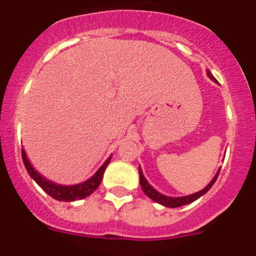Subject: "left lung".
Instances as JSON below:
<instances>
[{"mask_svg":"<svg viewBox=\"0 0 256 256\" xmlns=\"http://www.w3.org/2000/svg\"><path fill=\"white\" fill-rule=\"evenodd\" d=\"M207 76L212 80H213L214 82H216V78L212 76V73L209 70H207ZM219 171H220V168L218 170V172H216V176L213 177V180H212L210 182H209L208 184L204 188H203V190H200V192L192 193V194H188V196H183V197H168V196L162 194V193H160L158 190H154V188L152 187L151 184H150L148 180L144 178L141 167H138V174H140V184H141V188H142V190L144 192V194H146L148 198H151L152 200H154V202L158 203V204H162V206H164V207H168V208H177V207H182V206H186V204H190V203L194 202V200H197L198 198L202 197L203 194H206V193H207L208 190H210L212 186L216 183V178H218Z\"/></svg>","mask_w":256,"mask_h":256,"instance_id":"obj_1","label":"left lung"}]
</instances>
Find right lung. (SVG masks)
I'll return each mask as SVG.
<instances>
[{
  "label": "right lung",
  "instance_id": "right-lung-1",
  "mask_svg": "<svg viewBox=\"0 0 256 256\" xmlns=\"http://www.w3.org/2000/svg\"><path fill=\"white\" fill-rule=\"evenodd\" d=\"M22 160L28 174H30V178H33V180H34L47 194L50 196L54 200H60V202H73V200H84L88 196L92 194L94 190H96V188L99 187L100 183H102L105 170H106L108 164H110L112 156H109V158L102 164V167H100L89 180H84V182L82 183H78V184L72 186L59 184V183L53 182V180H47L44 176H42V174L32 166V164H30V160H28L24 148H22Z\"/></svg>",
  "mask_w": 256,
  "mask_h": 256
}]
</instances>
